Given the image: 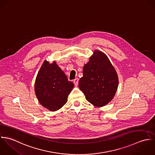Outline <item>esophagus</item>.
<instances>
[{"label": "esophagus", "mask_w": 155, "mask_h": 155, "mask_svg": "<svg viewBox=\"0 0 155 155\" xmlns=\"http://www.w3.org/2000/svg\"><path fill=\"white\" fill-rule=\"evenodd\" d=\"M73 82H74V84L77 86V85H78V78H75L74 80V81H73Z\"/></svg>", "instance_id": "34e87169"}]
</instances>
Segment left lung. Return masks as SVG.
I'll use <instances>...</instances> for the list:
<instances>
[{
    "label": "left lung",
    "instance_id": "8db88e82",
    "mask_svg": "<svg viewBox=\"0 0 155 155\" xmlns=\"http://www.w3.org/2000/svg\"><path fill=\"white\" fill-rule=\"evenodd\" d=\"M83 74L78 86L86 99L96 107L108 104L117 91L119 79L108 57L104 53L95 50L89 62L84 64Z\"/></svg>",
    "mask_w": 155,
    "mask_h": 155
}]
</instances>
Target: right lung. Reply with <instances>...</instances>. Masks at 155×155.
Listing matches in <instances>:
<instances>
[{
  "label": "right lung",
  "instance_id": "1",
  "mask_svg": "<svg viewBox=\"0 0 155 155\" xmlns=\"http://www.w3.org/2000/svg\"><path fill=\"white\" fill-rule=\"evenodd\" d=\"M74 84L56 62L45 61L41 67L35 83V91L39 103L48 110H59L67 102L68 96Z\"/></svg>",
  "mask_w": 155,
  "mask_h": 155
}]
</instances>
